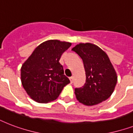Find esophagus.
I'll list each match as a JSON object with an SVG mask.
<instances>
[{
  "mask_svg": "<svg viewBox=\"0 0 133 133\" xmlns=\"http://www.w3.org/2000/svg\"><path fill=\"white\" fill-rule=\"evenodd\" d=\"M69 79H70V83H73V77H71L69 78Z\"/></svg>",
  "mask_w": 133,
  "mask_h": 133,
  "instance_id": "obj_1",
  "label": "esophagus"
}]
</instances>
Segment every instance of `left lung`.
<instances>
[{"mask_svg":"<svg viewBox=\"0 0 133 133\" xmlns=\"http://www.w3.org/2000/svg\"><path fill=\"white\" fill-rule=\"evenodd\" d=\"M72 50L83 60L86 75L83 88L75 90L79 102L90 106L108 99L114 92L117 76L107 54L90 43H81Z\"/></svg>","mask_w":133,"mask_h":133,"instance_id":"8db88e82","label":"left lung"}]
</instances>
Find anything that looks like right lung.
Returning a JSON list of instances; mask_svg holds the SVG:
<instances>
[{"label":"right lung","instance_id":"right-lung-1","mask_svg":"<svg viewBox=\"0 0 133 133\" xmlns=\"http://www.w3.org/2000/svg\"><path fill=\"white\" fill-rule=\"evenodd\" d=\"M72 43L48 40L37 46L21 68L22 85L31 99L48 103L59 96L70 83L59 60Z\"/></svg>","mask_w":133,"mask_h":133}]
</instances>
